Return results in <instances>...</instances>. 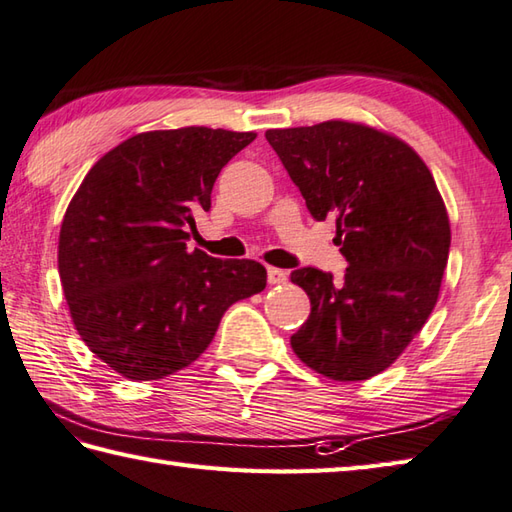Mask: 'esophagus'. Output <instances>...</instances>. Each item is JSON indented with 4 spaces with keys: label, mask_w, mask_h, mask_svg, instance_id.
<instances>
[{
    "label": "esophagus",
    "mask_w": 512,
    "mask_h": 512,
    "mask_svg": "<svg viewBox=\"0 0 512 512\" xmlns=\"http://www.w3.org/2000/svg\"><path fill=\"white\" fill-rule=\"evenodd\" d=\"M266 275H268V284H270V286L284 284L286 279H288V273H286V270H282V268H273V266H270V268L266 270Z\"/></svg>",
    "instance_id": "obj_1"
}]
</instances>
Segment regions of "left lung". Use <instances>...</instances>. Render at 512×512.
<instances>
[{"instance_id":"1","label":"left lung","mask_w":512,"mask_h":512,"mask_svg":"<svg viewBox=\"0 0 512 512\" xmlns=\"http://www.w3.org/2000/svg\"><path fill=\"white\" fill-rule=\"evenodd\" d=\"M317 222L335 219L346 273L297 268L310 315L290 337L295 355L335 382L382 373L433 313L450 224L433 175L402 139L364 124L266 130Z\"/></svg>"}]
</instances>
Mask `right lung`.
Masks as SVG:
<instances>
[{"instance_id":"right-lung-1","label":"right lung","mask_w":512,"mask_h":512,"mask_svg":"<svg viewBox=\"0 0 512 512\" xmlns=\"http://www.w3.org/2000/svg\"><path fill=\"white\" fill-rule=\"evenodd\" d=\"M255 133L188 126L126 139L88 170L59 230V279L86 346L133 382L164 379L213 342L222 315L266 288L253 259L188 253V226Z\"/></svg>"}]
</instances>
